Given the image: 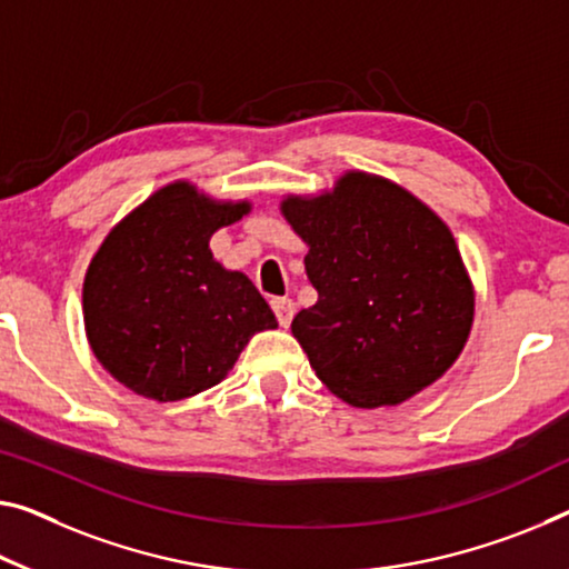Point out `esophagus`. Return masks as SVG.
<instances>
[{
	"label": "esophagus",
	"mask_w": 569,
	"mask_h": 569,
	"mask_svg": "<svg viewBox=\"0 0 569 569\" xmlns=\"http://www.w3.org/2000/svg\"><path fill=\"white\" fill-rule=\"evenodd\" d=\"M272 310H274V315H277L279 326L290 328L292 315H295V302L290 300V297H274V300H272Z\"/></svg>",
	"instance_id": "34e87169"
}]
</instances>
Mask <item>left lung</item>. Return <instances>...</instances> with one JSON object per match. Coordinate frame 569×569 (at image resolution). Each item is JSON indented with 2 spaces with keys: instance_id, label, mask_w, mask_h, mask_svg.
Here are the masks:
<instances>
[{
  "instance_id": "left-lung-1",
  "label": "left lung",
  "mask_w": 569,
  "mask_h": 569,
  "mask_svg": "<svg viewBox=\"0 0 569 569\" xmlns=\"http://www.w3.org/2000/svg\"><path fill=\"white\" fill-rule=\"evenodd\" d=\"M279 211L308 243L318 302L292 320L318 379L348 405L395 407L458 361L476 292L448 223L379 174L348 170L333 190Z\"/></svg>"
}]
</instances>
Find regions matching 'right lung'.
I'll return each mask as SVG.
<instances>
[{"mask_svg":"<svg viewBox=\"0 0 569 569\" xmlns=\"http://www.w3.org/2000/svg\"><path fill=\"white\" fill-rule=\"evenodd\" d=\"M249 200H216L170 182L113 226L83 279L93 356L113 379L154 401L216 387L277 318L241 272L213 259L211 236L241 221Z\"/></svg>","mask_w":569,"mask_h":569,"instance_id":"add662e5","label":"right lung"}]
</instances>
